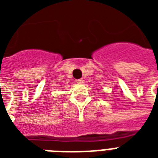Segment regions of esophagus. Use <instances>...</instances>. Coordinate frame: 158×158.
Instances as JSON below:
<instances>
[{
    "mask_svg": "<svg viewBox=\"0 0 158 158\" xmlns=\"http://www.w3.org/2000/svg\"><path fill=\"white\" fill-rule=\"evenodd\" d=\"M76 83H78V84H82V83H84V80H83V79H76Z\"/></svg>",
    "mask_w": 158,
    "mask_h": 158,
    "instance_id": "1",
    "label": "esophagus"
}]
</instances>
